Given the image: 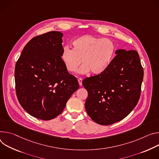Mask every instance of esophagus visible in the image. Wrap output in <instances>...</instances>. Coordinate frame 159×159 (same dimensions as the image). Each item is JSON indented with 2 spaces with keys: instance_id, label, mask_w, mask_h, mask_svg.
Segmentation results:
<instances>
[{
  "instance_id": "obj_1",
  "label": "esophagus",
  "mask_w": 159,
  "mask_h": 159,
  "mask_svg": "<svg viewBox=\"0 0 159 159\" xmlns=\"http://www.w3.org/2000/svg\"><path fill=\"white\" fill-rule=\"evenodd\" d=\"M78 81L79 84H80V86H81V85H82V79H81V78H79L78 79Z\"/></svg>"
}]
</instances>
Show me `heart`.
Segmentation results:
<instances>
[{
    "mask_svg": "<svg viewBox=\"0 0 159 159\" xmlns=\"http://www.w3.org/2000/svg\"><path fill=\"white\" fill-rule=\"evenodd\" d=\"M72 50L65 47L61 58L67 70L81 74L91 72L93 75L102 73L111 62L116 51L114 43L109 39H102L90 34H85L75 39Z\"/></svg>",
    "mask_w": 159,
    "mask_h": 159,
    "instance_id": "1",
    "label": "heart"
}]
</instances>
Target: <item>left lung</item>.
Segmentation results:
<instances>
[{"instance_id": "8db88e82", "label": "left lung", "mask_w": 159, "mask_h": 159, "mask_svg": "<svg viewBox=\"0 0 159 159\" xmlns=\"http://www.w3.org/2000/svg\"><path fill=\"white\" fill-rule=\"evenodd\" d=\"M108 67L82 81L88 92L85 109L101 125H110L125 118L140 97L143 69L138 53L119 49Z\"/></svg>"}]
</instances>
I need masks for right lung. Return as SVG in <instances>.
<instances>
[{
	"mask_svg": "<svg viewBox=\"0 0 159 159\" xmlns=\"http://www.w3.org/2000/svg\"><path fill=\"white\" fill-rule=\"evenodd\" d=\"M63 33L50 31L33 38L15 66L16 92L22 107L44 120L58 116L79 89L61 58Z\"/></svg>",
	"mask_w": 159,
	"mask_h": 159,
	"instance_id": "1",
	"label": "right lung"
}]
</instances>
